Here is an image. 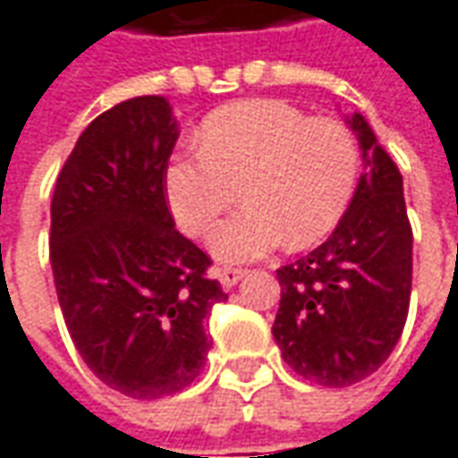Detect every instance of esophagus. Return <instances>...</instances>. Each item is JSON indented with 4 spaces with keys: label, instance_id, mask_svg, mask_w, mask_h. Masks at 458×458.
<instances>
[{
    "label": "esophagus",
    "instance_id": "34e87169",
    "mask_svg": "<svg viewBox=\"0 0 458 458\" xmlns=\"http://www.w3.org/2000/svg\"><path fill=\"white\" fill-rule=\"evenodd\" d=\"M214 275H216V279L222 282V287L229 290V287H234L236 282L247 275V269H236V267H216V269H214Z\"/></svg>",
    "mask_w": 458,
    "mask_h": 458
}]
</instances>
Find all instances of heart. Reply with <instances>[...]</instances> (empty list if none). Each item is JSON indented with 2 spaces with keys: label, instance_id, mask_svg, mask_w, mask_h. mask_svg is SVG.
Returning <instances> with one entry per match:
<instances>
[{
  "label": "heart",
  "instance_id": "b5f03b06",
  "mask_svg": "<svg viewBox=\"0 0 458 458\" xmlns=\"http://www.w3.org/2000/svg\"><path fill=\"white\" fill-rule=\"evenodd\" d=\"M199 156H174L164 174L168 208L183 232L207 234L242 183V211L208 236L226 265L259 259L287 239L310 247L351 204L358 146L337 121L310 118L284 100L257 98L214 110L196 133Z\"/></svg>",
  "mask_w": 458,
  "mask_h": 458
}]
</instances>
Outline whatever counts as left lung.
<instances>
[{"label":"left lung","instance_id":"1","mask_svg":"<svg viewBox=\"0 0 458 458\" xmlns=\"http://www.w3.org/2000/svg\"><path fill=\"white\" fill-rule=\"evenodd\" d=\"M365 171L335 232L277 269L272 335L284 363L327 388L360 383L388 360L411 300L413 234L403 176L360 113L345 115Z\"/></svg>","mask_w":458,"mask_h":458}]
</instances>
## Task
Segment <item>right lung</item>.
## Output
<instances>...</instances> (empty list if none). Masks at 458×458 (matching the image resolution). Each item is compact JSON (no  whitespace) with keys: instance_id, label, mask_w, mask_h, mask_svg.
Instances as JSON below:
<instances>
[{"instance_id":"1","label":"right lung","mask_w":458,"mask_h":458,"mask_svg":"<svg viewBox=\"0 0 458 458\" xmlns=\"http://www.w3.org/2000/svg\"><path fill=\"white\" fill-rule=\"evenodd\" d=\"M176 138L164 95L123 100L82 131L52 193L50 265L64 325L95 376L138 401L191 386L211 348V308L229 297L165 207Z\"/></svg>"}]
</instances>
